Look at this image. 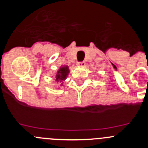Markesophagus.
<instances>
[{"mask_svg":"<svg viewBox=\"0 0 148 148\" xmlns=\"http://www.w3.org/2000/svg\"><path fill=\"white\" fill-rule=\"evenodd\" d=\"M85 64V61H80V62H78V64H77V65H78V66H84Z\"/></svg>","mask_w":148,"mask_h":148,"instance_id":"esophagus-1","label":"esophagus"}]
</instances>
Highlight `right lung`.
I'll list each match as a JSON object with an SVG mask.
<instances>
[{"mask_svg": "<svg viewBox=\"0 0 148 148\" xmlns=\"http://www.w3.org/2000/svg\"><path fill=\"white\" fill-rule=\"evenodd\" d=\"M69 69H68V66H61L58 70V73H57V75H56V81L57 82H63L64 81L66 78L68 73H69Z\"/></svg>", "mask_w": 148, "mask_h": 148, "instance_id": "1", "label": "right lung"}]
</instances>
